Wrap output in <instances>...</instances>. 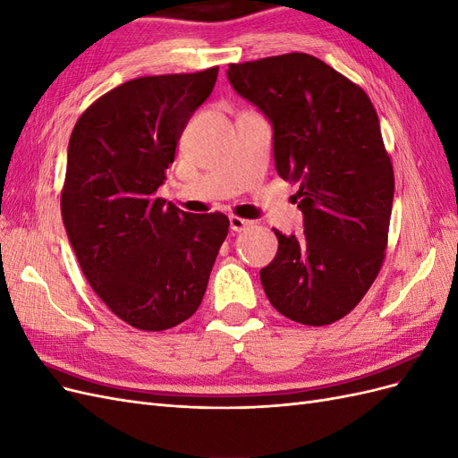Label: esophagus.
<instances>
[{"label": "esophagus", "instance_id": "34e87169", "mask_svg": "<svg viewBox=\"0 0 458 458\" xmlns=\"http://www.w3.org/2000/svg\"><path fill=\"white\" fill-rule=\"evenodd\" d=\"M229 225H231V229H233L234 233H241V231L250 227L252 221L242 219V217H239V216H229Z\"/></svg>", "mask_w": 458, "mask_h": 458}]
</instances>
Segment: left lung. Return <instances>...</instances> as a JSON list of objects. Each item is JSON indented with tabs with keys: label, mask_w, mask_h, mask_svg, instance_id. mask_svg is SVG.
<instances>
[{
	"label": "left lung",
	"mask_w": 458,
	"mask_h": 458,
	"mask_svg": "<svg viewBox=\"0 0 458 458\" xmlns=\"http://www.w3.org/2000/svg\"><path fill=\"white\" fill-rule=\"evenodd\" d=\"M233 89L273 126L275 168L298 183L303 234L259 271L271 306L310 327L348 315L382 267L394 168L367 93L306 53L229 64Z\"/></svg>",
	"instance_id": "8db88e82"
}]
</instances>
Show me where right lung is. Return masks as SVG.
Returning a JSON list of instances; mask_svg holds the SVG:
<instances>
[{
  "label": "right lung",
  "instance_id": "1",
  "mask_svg": "<svg viewBox=\"0 0 458 458\" xmlns=\"http://www.w3.org/2000/svg\"><path fill=\"white\" fill-rule=\"evenodd\" d=\"M217 66L130 80L81 114L68 141L63 224L106 308L140 330L172 328L206 293L227 216L189 214L157 197Z\"/></svg>",
  "mask_w": 458,
  "mask_h": 458
}]
</instances>
